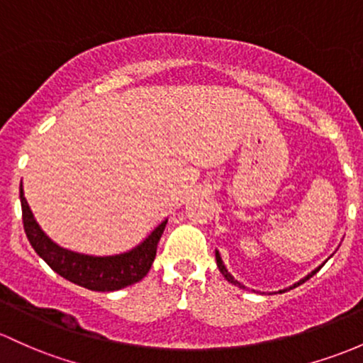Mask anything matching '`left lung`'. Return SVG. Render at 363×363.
Returning <instances> with one entry per match:
<instances>
[{
    "mask_svg": "<svg viewBox=\"0 0 363 363\" xmlns=\"http://www.w3.org/2000/svg\"><path fill=\"white\" fill-rule=\"evenodd\" d=\"M330 256H333V255H330ZM327 259H329V258H327ZM327 259H325V261H327ZM325 261H323V263H325ZM323 263L320 264V267H317V268H315V270H311V272H310V274H308L306 277H303V279H299V280H298V282H296V284H292V286H289V287H286V289H280V291H279V292H280V294H282V292H286V291H291V289H294V287L301 286V284H303V282H306V280H308V279H311V277H313L315 274H317V272H318V270H320V268L323 267ZM216 264H218V268H220L221 275H223V277H225V279H227L230 284H233V286H239V287H242V289H245V286H242V284H240V282H239V280H235V279H233V275H232V274H230V272L227 270V267H225V263H223V259H221V256H220V251H218V249H216Z\"/></svg>",
    "mask_w": 363,
    "mask_h": 363,
    "instance_id": "1",
    "label": "left lung"
}]
</instances>
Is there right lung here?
I'll use <instances>...</instances> for the list:
<instances>
[{"label": "right lung", "instance_id": "1", "mask_svg": "<svg viewBox=\"0 0 363 363\" xmlns=\"http://www.w3.org/2000/svg\"><path fill=\"white\" fill-rule=\"evenodd\" d=\"M21 204L26 235L34 251L40 255V258L45 259L46 264L55 274L64 277L69 282L77 284L84 289L99 292L124 289V287L136 284L149 274L155 252H157L159 239H161L167 223L166 218L162 223H159L152 230L142 242L136 244L130 251L119 252V255L95 256L72 251V249L62 247V245L53 242L30 211L22 185Z\"/></svg>", "mask_w": 363, "mask_h": 363}]
</instances>
